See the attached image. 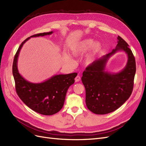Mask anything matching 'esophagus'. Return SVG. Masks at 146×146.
<instances>
[{"label":"esophagus","mask_w":146,"mask_h":146,"mask_svg":"<svg viewBox=\"0 0 146 146\" xmlns=\"http://www.w3.org/2000/svg\"><path fill=\"white\" fill-rule=\"evenodd\" d=\"M80 79H81L80 77L79 76H77L76 77V78H75V80H76V82H79V81L80 80Z\"/></svg>","instance_id":"1"}]
</instances>
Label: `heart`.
<instances>
[{
  "mask_svg": "<svg viewBox=\"0 0 146 146\" xmlns=\"http://www.w3.org/2000/svg\"><path fill=\"white\" fill-rule=\"evenodd\" d=\"M102 47V44L99 41H96L92 39H85L76 44H74L70 48V53L74 56H78L83 54L91 48L90 52L85 56L84 62L85 64L90 65L94 62L96 56L100 52ZM64 58L68 60L71 61L72 59L68 54H64Z\"/></svg>",
  "mask_w": 146,
  "mask_h": 146,
  "instance_id": "heart-1",
  "label": "heart"
}]
</instances>
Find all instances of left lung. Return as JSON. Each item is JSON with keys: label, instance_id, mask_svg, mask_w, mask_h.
<instances>
[{"label": "left lung", "instance_id": "1", "mask_svg": "<svg viewBox=\"0 0 146 146\" xmlns=\"http://www.w3.org/2000/svg\"><path fill=\"white\" fill-rule=\"evenodd\" d=\"M114 49L90 64L83 72L82 83L86 90V105L97 114H105L115 111L130 98L133 88L136 63L129 46L119 36ZM123 51L127 62L120 72L113 73L106 70L109 58L116 52Z\"/></svg>", "mask_w": 146, "mask_h": 146}]
</instances>
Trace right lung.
<instances>
[{"label":"right lung","instance_id":"1","mask_svg":"<svg viewBox=\"0 0 146 146\" xmlns=\"http://www.w3.org/2000/svg\"><path fill=\"white\" fill-rule=\"evenodd\" d=\"M53 33L50 32L34 35L21 43L15 56L13 64L16 91L23 102L35 112L43 115H52L62 108L66 92L74 84L76 73L55 75L41 83L30 82L22 77L17 69V59L24 43L30 38L44 36Z\"/></svg>","mask_w":146,"mask_h":146}]
</instances>
